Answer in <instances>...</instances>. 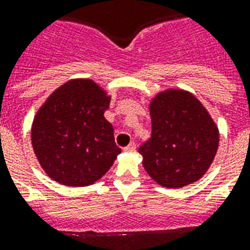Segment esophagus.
Masks as SVG:
<instances>
[{
	"label": "esophagus",
	"instance_id": "obj_1",
	"mask_svg": "<svg viewBox=\"0 0 250 250\" xmlns=\"http://www.w3.org/2000/svg\"><path fill=\"white\" fill-rule=\"evenodd\" d=\"M136 149V144H135V143H129L128 146H125V152H133V150Z\"/></svg>",
	"mask_w": 250,
	"mask_h": 250
}]
</instances>
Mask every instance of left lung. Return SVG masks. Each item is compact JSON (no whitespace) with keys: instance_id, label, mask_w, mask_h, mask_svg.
Listing matches in <instances>:
<instances>
[{"instance_id":"8db88e82","label":"left lung","mask_w":250,"mask_h":250,"mask_svg":"<svg viewBox=\"0 0 250 250\" xmlns=\"http://www.w3.org/2000/svg\"><path fill=\"white\" fill-rule=\"evenodd\" d=\"M152 135L139 148L143 167L165 188L198 181L214 160L219 132L209 114L188 91L160 93L150 104Z\"/></svg>"}]
</instances>
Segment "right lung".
I'll list each match as a JSON object with an SVG mask.
<instances>
[{
	"label": "right lung",
	"mask_w": 250,
	"mask_h": 250,
	"mask_svg": "<svg viewBox=\"0 0 250 250\" xmlns=\"http://www.w3.org/2000/svg\"><path fill=\"white\" fill-rule=\"evenodd\" d=\"M110 97L91 80H72L56 89L36 114L32 146L42 167L66 186L94 184L121 153L104 117Z\"/></svg>",
	"instance_id": "1"
}]
</instances>
